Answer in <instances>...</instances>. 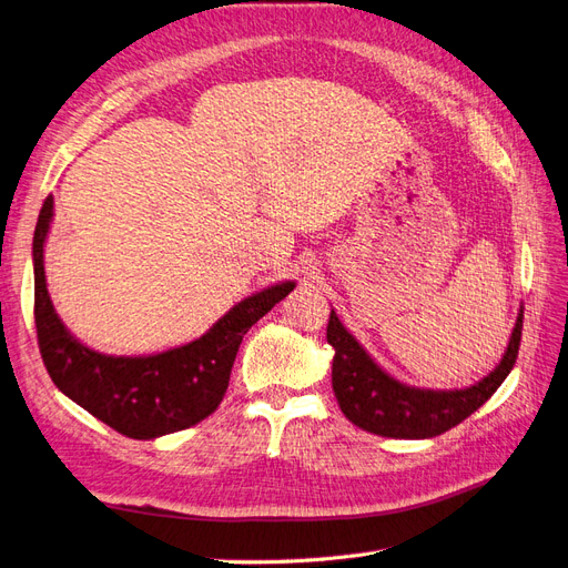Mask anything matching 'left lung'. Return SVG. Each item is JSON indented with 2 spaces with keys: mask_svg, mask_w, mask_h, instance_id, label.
Returning <instances> with one entry per match:
<instances>
[{
  "mask_svg": "<svg viewBox=\"0 0 568 568\" xmlns=\"http://www.w3.org/2000/svg\"><path fill=\"white\" fill-rule=\"evenodd\" d=\"M524 311L514 326L503 363L484 382L464 390L409 388L388 376L346 332L332 311L326 341L332 343V386L341 412L363 432L386 438H434L467 419L507 379L519 357Z\"/></svg>",
  "mask_w": 568,
  "mask_h": 568,
  "instance_id": "left-lung-1",
  "label": "left lung"
}]
</instances>
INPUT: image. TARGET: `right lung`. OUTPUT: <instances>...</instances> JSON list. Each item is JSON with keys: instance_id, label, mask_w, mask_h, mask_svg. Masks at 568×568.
Returning <instances> with one entry per match:
<instances>
[{"instance_id": "right-lung-1", "label": "right lung", "mask_w": 568, "mask_h": 568, "mask_svg": "<svg viewBox=\"0 0 568 568\" xmlns=\"http://www.w3.org/2000/svg\"><path fill=\"white\" fill-rule=\"evenodd\" d=\"M54 199L47 196L32 239L36 261V326L42 363L61 393L136 440L182 432L217 409L230 386L239 346L251 326L294 291V282L244 298L209 334L149 357H111L68 334L54 313L44 280V239Z\"/></svg>"}]
</instances>
